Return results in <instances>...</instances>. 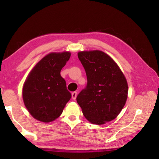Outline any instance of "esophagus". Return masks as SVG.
I'll use <instances>...</instances> for the list:
<instances>
[{
	"mask_svg": "<svg viewBox=\"0 0 159 159\" xmlns=\"http://www.w3.org/2000/svg\"><path fill=\"white\" fill-rule=\"evenodd\" d=\"M71 97L73 99H76V97H77V92H73L71 93Z\"/></svg>",
	"mask_w": 159,
	"mask_h": 159,
	"instance_id": "1",
	"label": "esophagus"
}]
</instances>
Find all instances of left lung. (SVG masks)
<instances>
[{
  "instance_id": "left-lung-1",
  "label": "left lung",
  "mask_w": 159,
  "mask_h": 159,
  "mask_svg": "<svg viewBox=\"0 0 159 159\" xmlns=\"http://www.w3.org/2000/svg\"><path fill=\"white\" fill-rule=\"evenodd\" d=\"M78 57L88 80L76 98L83 115L93 124L111 121L120 114L128 98L125 77L113 59L102 51H82Z\"/></svg>"
}]
</instances>
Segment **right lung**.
<instances>
[{"label": "right lung", "instance_id": "add662e5", "mask_svg": "<svg viewBox=\"0 0 159 159\" xmlns=\"http://www.w3.org/2000/svg\"><path fill=\"white\" fill-rule=\"evenodd\" d=\"M69 52H51L40 60L29 73L23 86L25 105L36 120L53 121L61 114L71 98L60 75L69 60Z\"/></svg>", "mask_w": 159, "mask_h": 159}]
</instances>
